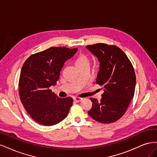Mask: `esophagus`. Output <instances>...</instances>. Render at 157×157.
Instances as JSON below:
<instances>
[{
    "mask_svg": "<svg viewBox=\"0 0 157 157\" xmlns=\"http://www.w3.org/2000/svg\"><path fill=\"white\" fill-rule=\"evenodd\" d=\"M73 99H74V100H75V101L79 102V101H80L82 100V98H78V97H75V98H73Z\"/></svg>",
    "mask_w": 157,
    "mask_h": 157,
    "instance_id": "obj_1",
    "label": "esophagus"
}]
</instances>
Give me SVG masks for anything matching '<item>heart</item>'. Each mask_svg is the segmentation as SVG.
<instances>
[{"label":"heart","mask_w":157,"mask_h":157,"mask_svg":"<svg viewBox=\"0 0 157 157\" xmlns=\"http://www.w3.org/2000/svg\"><path fill=\"white\" fill-rule=\"evenodd\" d=\"M75 65L78 69L82 67H88L89 65V59L86 56L80 55L75 59Z\"/></svg>","instance_id":"1"}]
</instances>
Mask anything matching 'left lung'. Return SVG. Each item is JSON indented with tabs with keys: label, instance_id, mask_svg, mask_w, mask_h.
<instances>
[{
	"label": "left lung",
	"instance_id": "left-lung-1",
	"mask_svg": "<svg viewBox=\"0 0 157 157\" xmlns=\"http://www.w3.org/2000/svg\"><path fill=\"white\" fill-rule=\"evenodd\" d=\"M86 47L99 61L96 84L103 89L100 101L90 98L92 106L88 113L99 122H115L124 115L134 96V69L124 52L116 46L99 43Z\"/></svg>",
	"mask_w": 157,
	"mask_h": 157
}]
</instances>
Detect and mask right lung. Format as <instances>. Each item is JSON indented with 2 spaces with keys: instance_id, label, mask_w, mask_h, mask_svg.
<instances>
[{
  "instance_id": "1",
  "label": "right lung",
  "mask_w": 157,
  "mask_h": 157,
  "mask_svg": "<svg viewBox=\"0 0 157 157\" xmlns=\"http://www.w3.org/2000/svg\"><path fill=\"white\" fill-rule=\"evenodd\" d=\"M77 52V48L51 47L31 55L23 65L19 80L21 101L33 119L42 125L56 124L68 115L73 98H60L50 87L56 84L65 61Z\"/></svg>"
}]
</instances>
